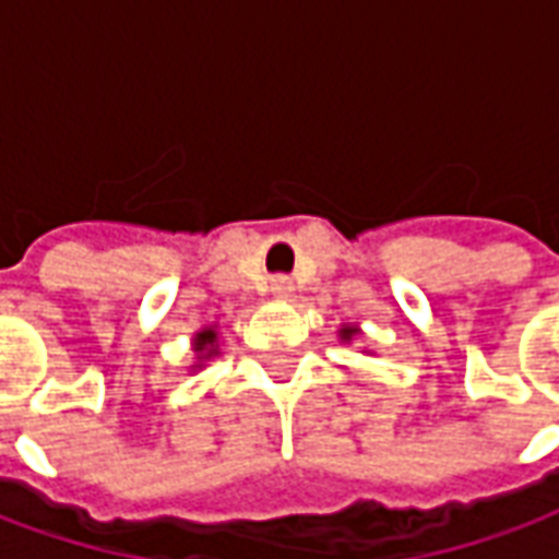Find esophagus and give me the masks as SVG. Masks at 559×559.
Returning a JSON list of instances; mask_svg holds the SVG:
<instances>
[{"instance_id":"34e87169","label":"esophagus","mask_w":559,"mask_h":559,"mask_svg":"<svg viewBox=\"0 0 559 559\" xmlns=\"http://www.w3.org/2000/svg\"><path fill=\"white\" fill-rule=\"evenodd\" d=\"M269 290H272V296H275L278 302H287V299L293 296V281L284 278V275H278V278H272Z\"/></svg>"}]
</instances>
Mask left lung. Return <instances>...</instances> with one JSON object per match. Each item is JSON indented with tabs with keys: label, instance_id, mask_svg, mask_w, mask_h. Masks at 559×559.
<instances>
[{
	"label": "left lung",
	"instance_id": "obj_1",
	"mask_svg": "<svg viewBox=\"0 0 559 559\" xmlns=\"http://www.w3.org/2000/svg\"><path fill=\"white\" fill-rule=\"evenodd\" d=\"M354 335H360V326H357V323H345V326L338 330V338H342L345 345H350V338H354Z\"/></svg>",
	"mask_w": 559,
	"mask_h": 559
}]
</instances>
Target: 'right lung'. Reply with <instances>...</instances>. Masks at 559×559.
<instances>
[{"label":"right lung","mask_w":559,"mask_h":559,"mask_svg":"<svg viewBox=\"0 0 559 559\" xmlns=\"http://www.w3.org/2000/svg\"><path fill=\"white\" fill-rule=\"evenodd\" d=\"M193 354H197V362L190 366L193 372L202 369L205 362L214 360V357H221V333H217V326H202L197 335H193Z\"/></svg>","instance_id":"right-lung-1"}]
</instances>
